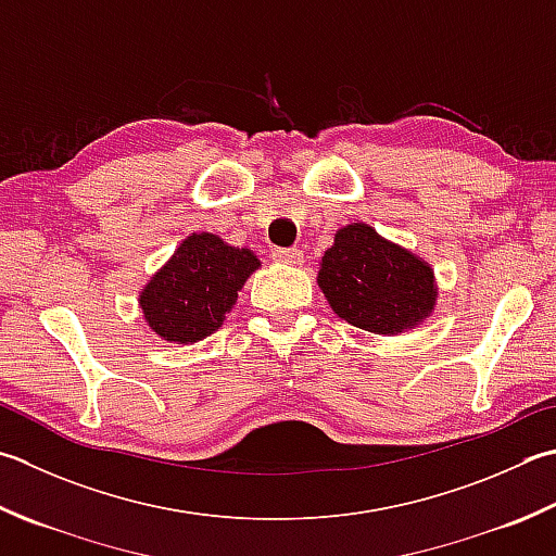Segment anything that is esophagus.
I'll use <instances>...</instances> for the list:
<instances>
[{"instance_id":"esophagus-1","label":"esophagus","mask_w":556,"mask_h":556,"mask_svg":"<svg viewBox=\"0 0 556 556\" xmlns=\"http://www.w3.org/2000/svg\"><path fill=\"white\" fill-rule=\"evenodd\" d=\"M271 257H275L277 263L301 265L303 263V250H299V248H275V250H271Z\"/></svg>"}]
</instances>
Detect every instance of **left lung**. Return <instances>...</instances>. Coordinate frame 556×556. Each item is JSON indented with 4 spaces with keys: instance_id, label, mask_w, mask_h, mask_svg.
Masks as SVG:
<instances>
[{
    "instance_id": "1",
    "label": "left lung",
    "mask_w": 556,
    "mask_h": 556,
    "mask_svg": "<svg viewBox=\"0 0 556 556\" xmlns=\"http://www.w3.org/2000/svg\"><path fill=\"white\" fill-rule=\"evenodd\" d=\"M318 285L342 320L376 334L417 328L439 296L429 263L386 241L368 224L337 231L323 255Z\"/></svg>"
}]
</instances>
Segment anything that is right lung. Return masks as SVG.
I'll return each instance as SVG.
<instances>
[{"label":"right lung","mask_w":556,"mask_h":556,"mask_svg":"<svg viewBox=\"0 0 556 556\" xmlns=\"http://www.w3.org/2000/svg\"><path fill=\"white\" fill-rule=\"evenodd\" d=\"M257 267L253 250L233 248L206 231L192 233L141 289L144 320L168 342H200L222 328Z\"/></svg>","instance_id":"add662e5"}]
</instances>
